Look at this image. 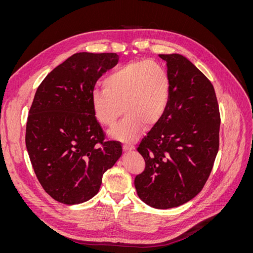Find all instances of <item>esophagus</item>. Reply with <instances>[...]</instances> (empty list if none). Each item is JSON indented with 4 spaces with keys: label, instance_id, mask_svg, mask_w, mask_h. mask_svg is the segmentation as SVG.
Here are the masks:
<instances>
[{
    "label": "esophagus",
    "instance_id": "esophagus-1",
    "mask_svg": "<svg viewBox=\"0 0 253 253\" xmlns=\"http://www.w3.org/2000/svg\"><path fill=\"white\" fill-rule=\"evenodd\" d=\"M134 149H135V147H134L133 144H128V143H125L124 144V150L125 151H132Z\"/></svg>",
    "mask_w": 253,
    "mask_h": 253
}]
</instances>
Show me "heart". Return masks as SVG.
Returning a JSON list of instances; mask_svg holds the SVG:
<instances>
[{"label":"heart","mask_w":253,"mask_h":253,"mask_svg":"<svg viewBox=\"0 0 253 253\" xmlns=\"http://www.w3.org/2000/svg\"><path fill=\"white\" fill-rule=\"evenodd\" d=\"M103 88L91 95L96 117L111 127L124 109L126 117L112 135L128 141L136 138L142 124L151 126L163 117L169 101L170 80L155 61H137L110 74L103 80Z\"/></svg>","instance_id":"obj_1"}]
</instances>
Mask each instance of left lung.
<instances>
[{
    "label": "left lung",
    "mask_w": 253,
    "mask_h": 253,
    "mask_svg": "<svg viewBox=\"0 0 253 253\" xmlns=\"http://www.w3.org/2000/svg\"><path fill=\"white\" fill-rule=\"evenodd\" d=\"M167 62L170 95L163 117L137 151L145 168L135 177L140 200L169 209L192 200L204 188L218 152L220 116L209 79L178 53Z\"/></svg>",
    "instance_id": "obj_1"
}]
</instances>
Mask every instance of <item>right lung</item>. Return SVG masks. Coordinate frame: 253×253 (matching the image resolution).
I'll use <instances>...</instances> for the list:
<instances>
[{
  "instance_id": "obj_1",
  "label": "right lung",
  "mask_w": 253,
  "mask_h": 253,
  "mask_svg": "<svg viewBox=\"0 0 253 253\" xmlns=\"http://www.w3.org/2000/svg\"><path fill=\"white\" fill-rule=\"evenodd\" d=\"M118 60L115 52H77L37 88L26 124V149L38 180L59 203L90 200L104 172L122 154L118 141L104 140L91 106L97 80Z\"/></svg>"
}]
</instances>
